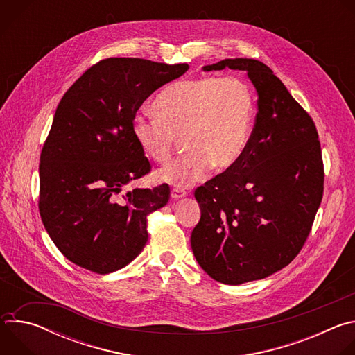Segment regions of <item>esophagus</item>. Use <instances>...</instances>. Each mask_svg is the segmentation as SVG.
Masks as SVG:
<instances>
[{"label":"esophagus","mask_w":355,"mask_h":355,"mask_svg":"<svg viewBox=\"0 0 355 355\" xmlns=\"http://www.w3.org/2000/svg\"><path fill=\"white\" fill-rule=\"evenodd\" d=\"M170 195H171V198H173V199H180V198L187 196V192H185L184 189H181V188H173Z\"/></svg>","instance_id":"obj_1"}]
</instances>
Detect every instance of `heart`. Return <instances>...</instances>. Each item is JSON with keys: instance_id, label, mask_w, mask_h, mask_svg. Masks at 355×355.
Listing matches in <instances>:
<instances>
[{"instance_id": "obj_1", "label": "heart", "mask_w": 355, "mask_h": 355, "mask_svg": "<svg viewBox=\"0 0 355 355\" xmlns=\"http://www.w3.org/2000/svg\"><path fill=\"white\" fill-rule=\"evenodd\" d=\"M151 110L156 118L136 116L132 135L156 163H167L181 139L187 153L159 170L156 178L187 188L211 167L225 171L243 156L254 121V96L240 78L198 77L164 88Z\"/></svg>"}]
</instances>
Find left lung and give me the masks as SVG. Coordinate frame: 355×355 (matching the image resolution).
<instances>
[{
    "instance_id": "left-lung-1",
    "label": "left lung",
    "mask_w": 355,
    "mask_h": 355,
    "mask_svg": "<svg viewBox=\"0 0 355 355\" xmlns=\"http://www.w3.org/2000/svg\"><path fill=\"white\" fill-rule=\"evenodd\" d=\"M245 71L257 91L256 125L239 162L195 189L200 219L193 256L227 285L263 279L286 267L306 241L323 196L316 126L264 63L225 59L202 67Z\"/></svg>"
}]
</instances>
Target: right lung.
Returning <instances> with one entry per match:
<instances>
[{"mask_svg": "<svg viewBox=\"0 0 355 355\" xmlns=\"http://www.w3.org/2000/svg\"><path fill=\"white\" fill-rule=\"evenodd\" d=\"M189 66L111 58L63 95L42 148L39 212L62 254L96 274L118 271L146 245V216L170 188H125L150 171L132 135L144 101Z\"/></svg>", "mask_w": 355, "mask_h": 355, "instance_id": "right-lung-1", "label": "right lung"}]
</instances>
